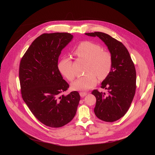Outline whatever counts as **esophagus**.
I'll return each mask as SVG.
<instances>
[{"instance_id":"1","label":"esophagus","mask_w":155,"mask_h":155,"mask_svg":"<svg viewBox=\"0 0 155 155\" xmlns=\"http://www.w3.org/2000/svg\"><path fill=\"white\" fill-rule=\"evenodd\" d=\"M87 94V92H80V95L82 97H84V96H85Z\"/></svg>"}]
</instances>
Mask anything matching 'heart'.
Returning <instances> with one entry per match:
<instances>
[{
	"mask_svg": "<svg viewBox=\"0 0 155 155\" xmlns=\"http://www.w3.org/2000/svg\"><path fill=\"white\" fill-rule=\"evenodd\" d=\"M75 54L78 58L87 61V75L77 78L72 83L71 87L75 91H87L94 87L99 80L106 78L112 67V56L110 52L103 50L102 46L90 41L81 42L75 48ZM73 62L70 57H64L58 64L61 74L69 81H73L75 73L72 68Z\"/></svg>",
	"mask_w": 155,
	"mask_h": 155,
	"instance_id": "1",
	"label": "heart"
}]
</instances>
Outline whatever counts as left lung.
Segmentation results:
<instances>
[{"mask_svg":"<svg viewBox=\"0 0 155 155\" xmlns=\"http://www.w3.org/2000/svg\"><path fill=\"white\" fill-rule=\"evenodd\" d=\"M85 35L99 37L112 54L111 71L101 86L107 92H100L95 89L92 94L96 98L95 116L105 122H114L126 114L134 97L136 88L134 64L127 48L117 39L101 32Z\"/></svg>","mask_w":155,"mask_h":155,"instance_id":"obj_1","label":"left lung"}]
</instances>
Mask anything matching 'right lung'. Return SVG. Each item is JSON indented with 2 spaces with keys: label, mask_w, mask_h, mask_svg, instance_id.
<instances>
[{
  "label": "right lung",
  "mask_w": 155,
  "mask_h": 155,
  "mask_svg": "<svg viewBox=\"0 0 155 155\" xmlns=\"http://www.w3.org/2000/svg\"><path fill=\"white\" fill-rule=\"evenodd\" d=\"M68 32L45 33L28 48L20 61L19 77L22 98L35 117L51 127L66 125L76 114L80 96H67L68 84L58 68L59 56L72 39Z\"/></svg>",
  "instance_id": "right-lung-1"
}]
</instances>
